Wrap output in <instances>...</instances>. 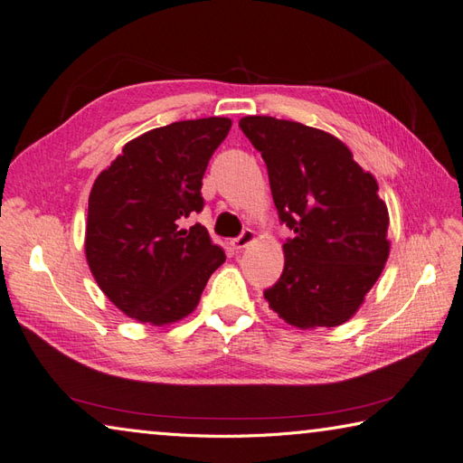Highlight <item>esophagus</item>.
Here are the masks:
<instances>
[{
  "label": "esophagus",
  "instance_id": "esophagus-1",
  "mask_svg": "<svg viewBox=\"0 0 463 463\" xmlns=\"http://www.w3.org/2000/svg\"><path fill=\"white\" fill-rule=\"evenodd\" d=\"M253 241H255V232L253 230H243V233L240 235V238H235L232 241V245H233V250L241 251V250L248 248V245L253 243Z\"/></svg>",
  "mask_w": 463,
  "mask_h": 463
}]
</instances>
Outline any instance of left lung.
I'll return each instance as SVG.
<instances>
[{"label": "left lung", "mask_w": 463, "mask_h": 463, "mask_svg": "<svg viewBox=\"0 0 463 463\" xmlns=\"http://www.w3.org/2000/svg\"><path fill=\"white\" fill-rule=\"evenodd\" d=\"M240 128L261 152L279 220L295 233L265 301L297 328L346 323L390 253L376 178L325 130L273 117H243Z\"/></svg>", "instance_id": "1"}]
</instances>
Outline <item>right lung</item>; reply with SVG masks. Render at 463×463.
<instances>
[{"label": "right lung", "instance_id": "add662e5", "mask_svg": "<svg viewBox=\"0 0 463 463\" xmlns=\"http://www.w3.org/2000/svg\"><path fill=\"white\" fill-rule=\"evenodd\" d=\"M230 128L223 117L152 128L127 142L92 184L87 263L100 291L138 323L182 321L225 261L203 225L180 223L202 212L203 172Z\"/></svg>", "mask_w": 463, "mask_h": 463}]
</instances>
